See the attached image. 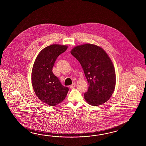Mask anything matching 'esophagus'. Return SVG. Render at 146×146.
<instances>
[{"label": "esophagus", "mask_w": 146, "mask_h": 146, "mask_svg": "<svg viewBox=\"0 0 146 146\" xmlns=\"http://www.w3.org/2000/svg\"><path fill=\"white\" fill-rule=\"evenodd\" d=\"M75 86H76V84L74 83V84H72V85H70V86H69V88H70V89H73V88L75 87Z\"/></svg>", "instance_id": "1"}]
</instances>
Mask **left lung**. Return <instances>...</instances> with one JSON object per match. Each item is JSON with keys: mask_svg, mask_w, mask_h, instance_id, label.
Returning <instances> with one entry per match:
<instances>
[{"mask_svg": "<svg viewBox=\"0 0 146 146\" xmlns=\"http://www.w3.org/2000/svg\"><path fill=\"white\" fill-rule=\"evenodd\" d=\"M72 55L80 62L89 84L84 99L91 106L106 103L115 89V69L108 55L101 47L85 44L74 47Z\"/></svg>", "mask_w": 146, "mask_h": 146, "instance_id": "left-lung-1", "label": "left lung"}]
</instances>
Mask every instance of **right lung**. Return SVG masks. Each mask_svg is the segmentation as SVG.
<instances>
[{
	"label": "right lung",
	"instance_id": "right-lung-1",
	"mask_svg": "<svg viewBox=\"0 0 146 146\" xmlns=\"http://www.w3.org/2000/svg\"><path fill=\"white\" fill-rule=\"evenodd\" d=\"M68 46L53 44L40 51L34 62L32 71V84L38 98L44 103L54 106L65 99L69 89L60 83L52 72L57 58Z\"/></svg>",
	"mask_w": 146,
	"mask_h": 146
}]
</instances>
